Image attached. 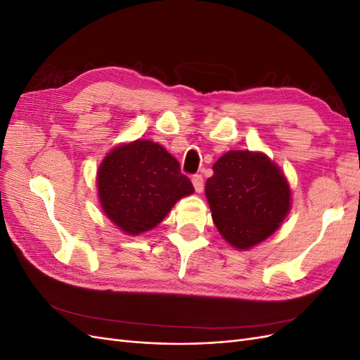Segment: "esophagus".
Wrapping results in <instances>:
<instances>
[{
	"label": "esophagus",
	"mask_w": 360,
	"mask_h": 360,
	"mask_svg": "<svg viewBox=\"0 0 360 360\" xmlns=\"http://www.w3.org/2000/svg\"><path fill=\"white\" fill-rule=\"evenodd\" d=\"M192 184L195 188V192L197 193H201L204 191V180L201 176H193L192 177Z\"/></svg>",
	"instance_id": "1"
}]
</instances>
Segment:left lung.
I'll use <instances>...</instances> for the list:
<instances>
[{
    "label": "left lung",
    "mask_w": 360,
    "mask_h": 360,
    "mask_svg": "<svg viewBox=\"0 0 360 360\" xmlns=\"http://www.w3.org/2000/svg\"><path fill=\"white\" fill-rule=\"evenodd\" d=\"M205 198L217 231L238 250L264 242L291 209L290 183L263 151H226L205 181Z\"/></svg>",
    "instance_id": "left-lung-1"
}]
</instances>
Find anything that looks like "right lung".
<instances>
[{"label":"right lung","instance_id":"add662e5","mask_svg":"<svg viewBox=\"0 0 360 360\" xmlns=\"http://www.w3.org/2000/svg\"><path fill=\"white\" fill-rule=\"evenodd\" d=\"M96 183L105 216L127 236L153 230L174 204L195 192L180 172L179 160L150 139H135L108 151Z\"/></svg>","mask_w":360,"mask_h":360}]
</instances>
